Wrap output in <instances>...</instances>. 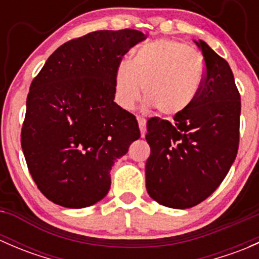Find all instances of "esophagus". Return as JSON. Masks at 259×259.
Masks as SVG:
<instances>
[{
    "mask_svg": "<svg viewBox=\"0 0 259 259\" xmlns=\"http://www.w3.org/2000/svg\"><path fill=\"white\" fill-rule=\"evenodd\" d=\"M138 124H139L140 133H142V138H144L145 133H146V121H145L144 117H138Z\"/></svg>",
    "mask_w": 259,
    "mask_h": 259,
    "instance_id": "34e87169",
    "label": "esophagus"
}]
</instances>
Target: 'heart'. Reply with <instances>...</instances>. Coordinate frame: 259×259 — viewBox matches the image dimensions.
I'll return each instance as SVG.
<instances>
[{
	"mask_svg": "<svg viewBox=\"0 0 259 259\" xmlns=\"http://www.w3.org/2000/svg\"><path fill=\"white\" fill-rule=\"evenodd\" d=\"M205 79L202 55L184 44L154 40L133 49L132 60H120L114 72V98L124 110L140 99L159 114L171 116L187 110Z\"/></svg>",
	"mask_w": 259,
	"mask_h": 259,
	"instance_id": "heart-1",
	"label": "heart"
}]
</instances>
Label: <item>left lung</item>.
Listing matches in <instances>:
<instances>
[{
    "label": "left lung",
    "instance_id": "1",
    "mask_svg": "<svg viewBox=\"0 0 259 259\" xmlns=\"http://www.w3.org/2000/svg\"><path fill=\"white\" fill-rule=\"evenodd\" d=\"M205 62L199 95L174 121L151 117L145 139L148 194L159 204L187 209L219 187L237 156L241 96L228 62L207 42L194 41Z\"/></svg>",
    "mask_w": 259,
    "mask_h": 259
}]
</instances>
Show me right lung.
<instances>
[{"label":"right lung","mask_w":259,"mask_h":259,"mask_svg":"<svg viewBox=\"0 0 259 259\" xmlns=\"http://www.w3.org/2000/svg\"><path fill=\"white\" fill-rule=\"evenodd\" d=\"M143 40L132 28L90 32L60 46L31 83L21 146L32 179L55 204L100 202L114 163L140 138L134 115L114 101V72Z\"/></svg>","instance_id":"right-lung-1"}]
</instances>
